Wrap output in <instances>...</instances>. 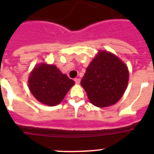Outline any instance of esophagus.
Instances as JSON below:
<instances>
[{"label": "esophagus", "instance_id": "obj_1", "mask_svg": "<svg viewBox=\"0 0 154 154\" xmlns=\"http://www.w3.org/2000/svg\"><path fill=\"white\" fill-rule=\"evenodd\" d=\"M80 81H81V80H80L79 78H75V82L76 84H79L80 83Z\"/></svg>", "mask_w": 154, "mask_h": 154}]
</instances>
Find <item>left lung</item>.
<instances>
[{
  "mask_svg": "<svg viewBox=\"0 0 154 154\" xmlns=\"http://www.w3.org/2000/svg\"><path fill=\"white\" fill-rule=\"evenodd\" d=\"M128 80L126 64L112 53L100 51L87 68L81 85L94 106L106 107L120 99Z\"/></svg>",
  "mask_w": 154,
  "mask_h": 154,
  "instance_id": "left-lung-1",
  "label": "left lung"
}]
</instances>
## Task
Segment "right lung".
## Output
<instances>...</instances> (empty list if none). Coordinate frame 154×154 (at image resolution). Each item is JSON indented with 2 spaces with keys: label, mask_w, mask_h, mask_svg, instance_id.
Instances as JSON below:
<instances>
[{
  "label": "right lung",
  "mask_w": 154,
  "mask_h": 154,
  "mask_svg": "<svg viewBox=\"0 0 154 154\" xmlns=\"http://www.w3.org/2000/svg\"><path fill=\"white\" fill-rule=\"evenodd\" d=\"M75 84L55 65L42 64L31 72L28 86L33 96L42 103L56 106L62 101L70 88Z\"/></svg>",
  "instance_id": "1"
}]
</instances>
